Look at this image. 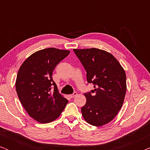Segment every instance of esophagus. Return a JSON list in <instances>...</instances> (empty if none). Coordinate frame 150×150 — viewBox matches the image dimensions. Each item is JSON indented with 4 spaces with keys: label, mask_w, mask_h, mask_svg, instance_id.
<instances>
[{
    "label": "esophagus",
    "mask_w": 150,
    "mask_h": 150,
    "mask_svg": "<svg viewBox=\"0 0 150 150\" xmlns=\"http://www.w3.org/2000/svg\"><path fill=\"white\" fill-rule=\"evenodd\" d=\"M77 95V93L76 92H74V93H72V94H71V95H69V98H74Z\"/></svg>",
    "instance_id": "1"
}]
</instances>
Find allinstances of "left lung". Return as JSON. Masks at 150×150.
Segmentation results:
<instances>
[{"label":"left lung","mask_w":150,"mask_h":150,"mask_svg":"<svg viewBox=\"0 0 150 150\" xmlns=\"http://www.w3.org/2000/svg\"><path fill=\"white\" fill-rule=\"evenodd\" d=\"M87 71L94 89L85 93L87 102L82 115L92 126H102L113 120L122 108L126 92V76L118 61L98 48L74 49Z\"/></svg>","instance_id":"8db88e82"}]
</instances>
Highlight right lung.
<instances>
[{
	"mask_svg": "<svg viewBox=\"0 0 150 150\" xmlns=\"http://www.w3.org/2000/svg\"><path fill=\"white\" fill-rule=\"evenodd\" d=\"M69 54V50L49 48L33 53L20 67L16 89L23 107L38 122L56 120L68 103L59 93L52 80L55 67Z\"/></svg>",
	"mask_w": 150,
	"mask_h": 150,
	"instance_id": "add662e5",
	"label": "right lung"
}]
</instances>
